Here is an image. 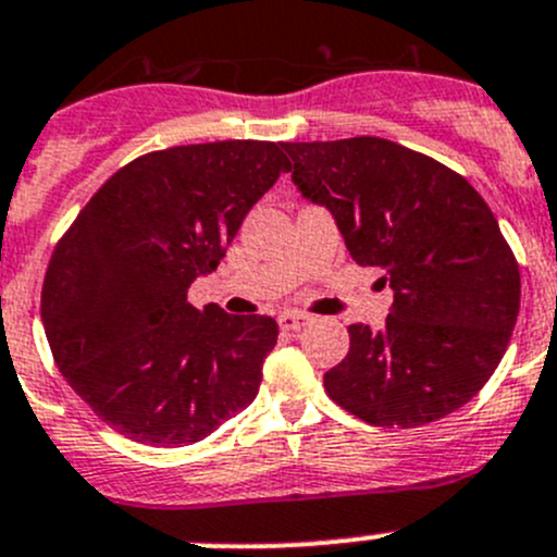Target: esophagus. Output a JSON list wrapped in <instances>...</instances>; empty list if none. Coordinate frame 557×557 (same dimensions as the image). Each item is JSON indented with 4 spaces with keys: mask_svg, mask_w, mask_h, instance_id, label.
<instances>
[{
    "mask_svg": "<svg viewBox=\"0 0 557 557\" xmlns=\"http://www.w3.org/2000/svg\"><path fill=\"white\" fill-rule=\"evenodd\" d=\"M307 320H310V314L305 312H283L277 318V323L283 331H299L301 325H307Z\"/></svg>",
    "mask_w": 557,
    "mask_h": 557,
    "instance_id": "esophagus-1",
    "label": "esophagus"
}]
</instances>
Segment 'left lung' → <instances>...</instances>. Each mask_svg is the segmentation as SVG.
Returning a JSON list of instances; mask_svg holds the SVG:
<instances>
[{
    "mask_svg": "<svg viewBox=\"0 0 557 557\" xmlns=\"http://www.w3.org/2000/svg\"><path fill=\"white\" fill-rule=\"evenodd\" d=\"M294 183L329 207L358 267L391 283L383 331L352 323L325 393L385 429L434 423L496 372L520 312V267L491 207L450 166L383 137L283 143Z\"/></svg>",
    "mask_w": 557,
    "mask_h": 557,
    "instance_id": "left-lung-1",
    "label": "left lung"
}]
</instances>
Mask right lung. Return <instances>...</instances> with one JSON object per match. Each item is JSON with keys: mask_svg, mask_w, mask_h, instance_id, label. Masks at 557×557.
Here are the masks:
<instances>
[{"mask_svg": "<svg viewBox=\"0 0 557 557\" xmlns=\"http://www.w3.org/2000/svg\"><path fill=\"white\" fill-rule=\"evenodd\" d=\"M283 145H177L128 161L50 256L42 325L55 367L99 420L134 442L183 447L245 409L277 345L267 314L196 310L250 207L288 172Z\"/></svg>", "mask_w": 557, "mask_h": 557, "instance_id": "add662e5", "label": "right lung"}]
</instances>
